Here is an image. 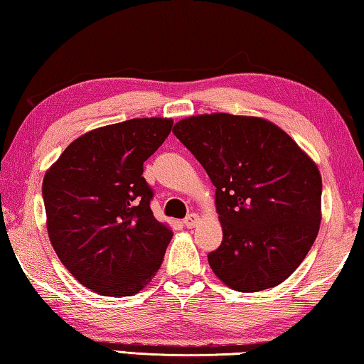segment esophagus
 Returning <instances> with one entry per match:
<instances>
[{"label": "esophagus", "mask_w": 364, "mask_h": 364, "mask_svg": "<svg viewBox=\"0 0 364 364\" xmlns=\"http://www.w3.org/2000/svg\"><path fill=\"white\" fill-rule=\"evenodd\" d=\"M198 221H200V218H198V214H195V213H190L188 216L183 219V224H186V228L187 229H192V228H195L196 224H198Z\"/></svg>", "instance_id": "34e87169"}]
</instances>
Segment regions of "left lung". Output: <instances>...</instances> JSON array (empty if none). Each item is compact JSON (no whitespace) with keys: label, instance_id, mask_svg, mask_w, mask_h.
Wrapping results in <instances>:
<instances>
[{"label":"left lung","instance_id":"8db88e82","mask_svg":"<svg viewBox=\"0 0 364 364\" xmlns=\"http://www.w3.org/2000/svg\"><path fill=\"white\" fill-rule=\"evenodd\" d=\"M172 132L216 187L223 242L208 255L230 289L284 282L305 259L321 223L316 164L272 122L225 112L178 121Z\"/></svg>","mask_w":364,"mask_h":364}]
</instances>
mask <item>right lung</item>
<instances>
[{"mask_svg":"<svg viewBox=\"0 0 364 364\" xmlns=\"http://www.w3.org/2000/svg\"><path fill=\"white\" fill-rule=\"evenodd\" d=\"M172 124L145 117L92 130L43 178L51 245L77 281L100 295H135L163 263L172 230L153 216L143 163Z\"/></svg>","mask_w":364,"mask_h":364,"instance_id":"obj_1","label":"right lung"}]
</instances>
